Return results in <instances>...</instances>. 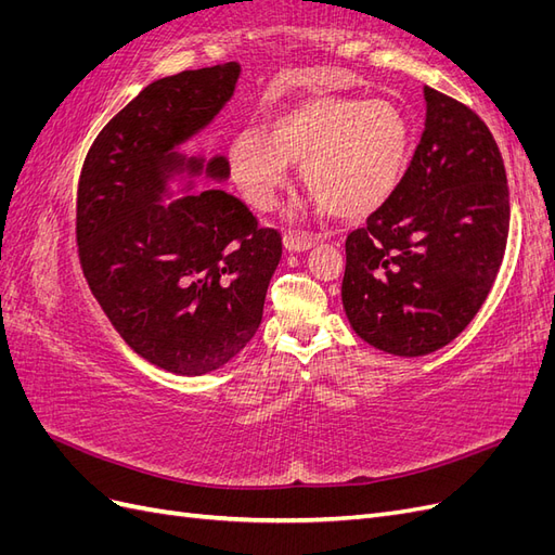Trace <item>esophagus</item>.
<instances>
[{
    "label": "esophagus",
    "mask_w": 555,
    "mask_h": 555,
    "mask_svg": "<svg viewBox=\"0 0 555 555\" xmlns=\"http://www.w3.org/2000/svg\"><path fill=\"white\" fill-rule=\"evenodd\" d=\"M317 241H319V236H314V233H308V231H287V233H284V247H287L289 251H306Z\"/></svg>",
    "instance_id": "34e87169"
}]
</instances>
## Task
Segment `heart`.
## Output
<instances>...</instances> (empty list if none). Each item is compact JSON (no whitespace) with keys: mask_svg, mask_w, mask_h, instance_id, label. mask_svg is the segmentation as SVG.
Instances as JSON below:
<instances>
[{"mask_svg":"<svg viewBox=\"0 0 555 555\" xmlns=\"http://www.w3.org/2000/svg\"><path fill=\"white\" fill-rule=\"evenodd\" d=\"M412 129L384 99L317 94L280 113L266 137L241 131L229 145V169L249 206L266 212L289 184V164L324 208L363 217L396 192L410 159Z\"/></svg>","mask_w":555,"mask_h":555,"instance_id":"b5f03b06","label":"heart"}]
</instances>
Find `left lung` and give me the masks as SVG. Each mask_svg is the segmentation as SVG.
Listing matches in <instances>:
<instances>
[{
    "label": "left lung",
    "mask_w": 555,
    "mask_h": 555,
    "mask_svg": "<svg viewBox=\"0 0 555 555\" xmlns=\"http://www.w3.org/2000/svg\"><path fill=\"white\" fill-rule=\"evenodd\" d=\"M426 129L396 192L345 241L343 306L396 357L449 345L489 296L509 236L507 171L491 129L424 88Z\"/></svg>",
    "instance_id": "8db88e82"
}]
</instances>
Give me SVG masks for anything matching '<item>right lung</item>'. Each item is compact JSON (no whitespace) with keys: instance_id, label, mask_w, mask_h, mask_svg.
I'll list each match as a JSON object with an SVG mask.
<instances>
[{"instance_id":"right-lung-1","label":"right lung","mask_w":555,"mask_h":555,"mask_svg":"<svg viewBox=\"0 0 555 555\" xmlns=\"http://www.w3.org/2000/svg\"><path fill=\"white\" fill-rule=\"evenodd\" d=\"M238 74L227 62L150 82L99 131L80 169L82 275L122 340L176 375L217 371L255 338L282 259L280 231L224 190L157 204L164 169L182 164L171 150L220 113ZM206 173L227 178V159Z\"/></svg>"}]
</instances>
